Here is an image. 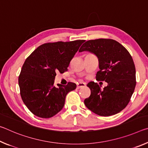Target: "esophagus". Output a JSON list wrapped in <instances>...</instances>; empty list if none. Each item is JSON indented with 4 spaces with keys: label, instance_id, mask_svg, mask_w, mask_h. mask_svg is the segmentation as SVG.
Returning <instances> with one entry per match:
<instances>
[{
    "label": "esophagus",
    "instance_id": "esophagus-1",
    "mask_svg": "<svg viewBox=\"0 0 148 148\" xmlns=\"http://www.w3.org/2000/svg\"><path fill=\"white\" fill-rule=\"evenodd\" d=\"M86 86V84L84 83V82H79V83L77 84V89H80L82 87H85Z\"/></svg>",
    "mask_w": 148,
    "mask_h": 148
}]
</instances>
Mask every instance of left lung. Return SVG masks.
<instances>
[{
    "label": "left lung",
    "instance_id": "obj_1",
    "mask_svg": "<svg viewBox=\"0 0 148 148\" xmlns=\"http://www.w3.org/2000/svg\"><path fill=\"white\" fill-rule=\"evenodd\" d=\"M79 51H89L97 57L100 71L96 79L108 83L101 89L97 83L89 82L91 95L85 99V105L101 116L119 113L128 104L136 86V70L129 51L118 42L104 38L87 41Z\"/></svg>",
    "mask_w": 148,
    "mask_h": 148
}]
</instances>
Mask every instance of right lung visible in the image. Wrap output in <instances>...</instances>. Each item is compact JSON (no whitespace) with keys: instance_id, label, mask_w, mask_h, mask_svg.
Returning <instances> with one entry per match:
<instances>
[{"instance_id":"right-lung-1","label":"right lung","mask_w":148,"mask_h":148,"mask_svg":"<svg viewBox=\"0 0 148 148\" xmlns=\"http://www.w3.org/2000/svg\"><path fill=\"white\" fill-rule=\"evenodd\" d=\"M84 40L57 42L40 46L27 57L19 76L22 100L35 116L49 118L62 109L66 95L76 88L74 83L53 85L56 73L67 71Z\"/></svg>"}]
</instances>
